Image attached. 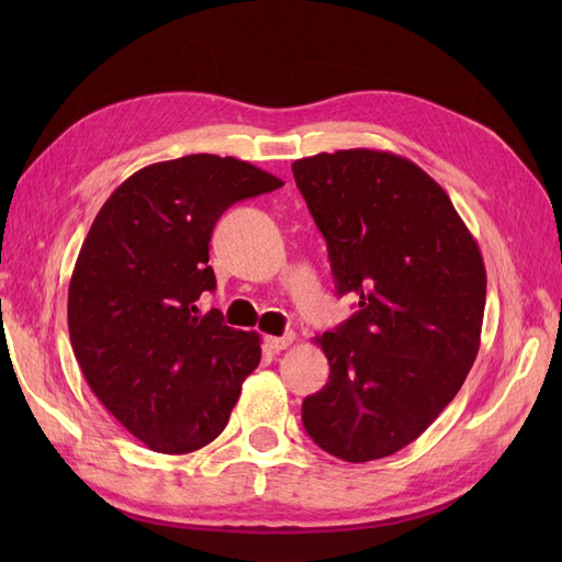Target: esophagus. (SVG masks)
Listing matches in <instances>:
<instances>
[{
  "mask_svg": "<svg viewBox=\"0 0 562 562\" xmlns=\"http://www.w3.org/2000/svg\"><path fill=\"white\" fill-rule=\"evenodd\" d=\"M292 342H294V336H292V333H288V336H268V338H266V345H268V348H270L272 352L288 350Z\"/></svg>",
  "mask_w": 562,
  "mask_h": 562,
  "instance_id": "obj_1",
  "label": "esophagus"
}]
</instances>
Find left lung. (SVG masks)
Listing matches in <instances>:
<instances>
[{"instance_id": "obj_1", "label": "left lung", "mask_w": 562, "mask_h": 562, "mask_svg": "<svg viewBox=\"0 0 562 562\" xmlns=\"http://www.w3.org/2000/svg\"><path fill=\"white\" fill-rule=\"evenodd\" d=\"M296 188L357 312L314 338L328 384L302 403L316 445L350 463L408 447L457 396L481 348L485 266L449 195L411 159L340 149L296 159Z\"/></svg>"}]
</instances>
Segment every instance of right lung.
<instances>
[{
  "label": "right lung",
  "mask_w": 562,
  "mask_h": 562,
  "mask_svg": "<svg viewBox=\"0 0 562 562\" xmlns=\"http://www.w3.org/2000/svg\"><path fill=\"white\" fill-rule=\"evenodd\" d=\"M217 154L145 166L103 202L69 280L67 324L83 379L151 451H198L229 423L260 362L258 333L234 330L202 292L217 288L210 236L226 207L280 188Z\"/></svg>",
  "instance_id": "add662e5"
}]
</instances>
